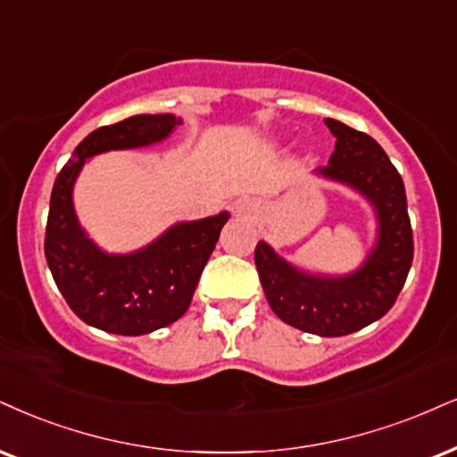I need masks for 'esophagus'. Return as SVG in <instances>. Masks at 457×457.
Wrapping results in <instances>:
<instances>
[{"label": "esophagus", "mask_w": 457, "mask_h": 457, "mask_svg": "<svg viewBox=\"0 0 457 457\" xmlns=\"http://www.w3.org/2000/svg\"><path fill=\"white\" fill-rule=\"evenodd\" d=\"M237 212H239V213H245V216H250V213L256 212V207H254V203L241 201L239 205H237Z\"/></svg>", "instance_id": "34e87169"}]
</instances>
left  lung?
Wrapping results in <instances>:
<instances>
[{"mask_svg":"<svg viewBox=\"0 0 457 457\" xmlns=\"http://www.w3.org/2000/svg\"><path fill=\"white\" fill-rule=\"evenodd\" d=\"M335 135V152L320 178L356 190L370 203L377 241L356 271L309 273L281 258L267 241H258L254 262L269 305L286 324L320 337L356 332L390 312L413 262V230L401 173L373 137L326 118Z\"/></svg>","mask_w":457,"mask_h":457,"instance_id":"1","label":"left lung"}]
</instances>
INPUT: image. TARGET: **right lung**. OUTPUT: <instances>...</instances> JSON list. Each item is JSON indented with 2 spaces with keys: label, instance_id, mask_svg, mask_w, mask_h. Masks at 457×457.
<instances>
[{
  "label": "right lung",
  "instance_id": "1",
  "mask_svg": "<svg viewBox=\"0 0 457 457\" xmlns=\"http://www.w3.org/2000/svg\"><path fill=\"white\" fill-rule=\"evenodd\" d=\"M182 125L173 114H137L82 139L50 195L44 254L71 312L112 335H148L182 318L228 212L178 222L142 250L110 254L88 237L73 210V184L101 152L159 144Z\"/></svg>",
  "mask_w": 457,
  "mask_h": 457
}]
</instances>
